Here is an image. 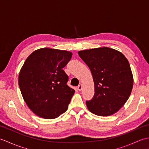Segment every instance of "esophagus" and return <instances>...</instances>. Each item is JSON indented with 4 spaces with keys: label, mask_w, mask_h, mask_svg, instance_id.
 <instances>
[{
    "label": "esophagus",
    "mask_w": 149,
    "mask_h": 149,
    "mask_svg": "<svg viewBox=\"0 0 149 149\" xmlns=\"http://www.w3.org/2000/svg\"><path fill=\"white\" fill-rule=\"evenodd\" d=\"M82 88H83V86H82V84H79V86H77V90H79V91H81V90H82Z\"/></svg>",
    "instance_id": "1"
}]
</instances>
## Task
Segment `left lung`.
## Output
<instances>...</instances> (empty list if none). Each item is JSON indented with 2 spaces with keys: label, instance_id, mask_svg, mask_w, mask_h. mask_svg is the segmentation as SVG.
I'll return each mask as SVG.
<instances>
[{
  "label": "left lung",
  "instance_id": "obj_1",
  "mask_svg": "<svg viewBox=\"0 0 149 149\" xmlns=\"http://www.w3.org/2000/svg\"><path fill=\"white\" fill-rule=\"evenodd\" d=\"M92 74L95 93L86 101L88 109L96 115H111L124 105L133 86L130 65L124 55L108 48L91 49L78 52Z\"/></svg>",
  "mask_w": 149,
  "mask_h": 149
}]
</instances>
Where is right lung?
<instances>
[{"mask_svg": "<svg viewBox=\"0 0 149 149\" xmlns=\"http://www.w3.org/2000/svg\"><path fill=\"white\" fill-rule=\"evenodd\" d=\"M72 56L66 50L40 49L22 66L19 87L27 105L38 116L53 119L67 110L75 90L67 85L68 76L63 68Z\"/></svg>", "mask_w": 149, "mask_h": 149, "instance_id": "obj_1", "label": "right lung"}]
</instances>
